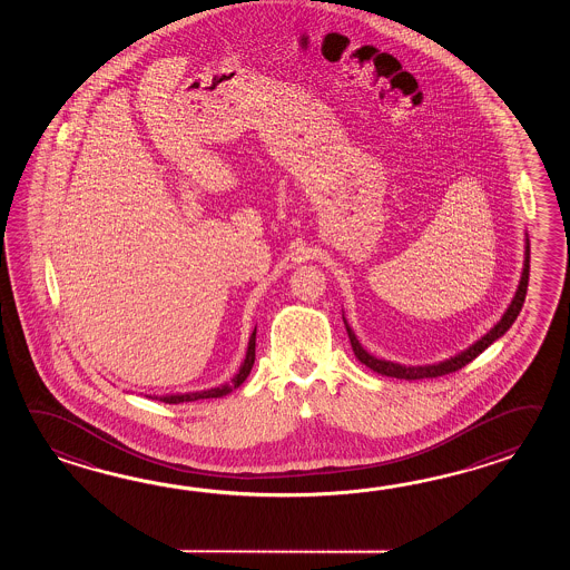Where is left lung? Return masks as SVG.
<instances>
[{
	"mask_svg": "<svg viewBox=\"0 0 570 570\" xmlns=\"http://www.w3.org/2000/svg\"><path fill=\"white\" fill-rule=\"evenodd\" d=\"M528 279H530V246L525 244V263H523V273H521L520 287L515 291V297L508 307V312L501 317V322L495 327H491L483 338L474 342L469 351L461 352L459 356L444 361V363L428 364V366H405V364L389 363V361H379L375 356H371L368 352L364 351L363 346L358 344V340L354 336L351 326L346 324V332L351 338L352 351L356 354V358L361 363L366 364L368 368H373L379 375L395 376V379H405V381H415V379H434V376L449 375L459 371L462 366L474 361L484 348H489L497 338H501L508 332L511 324L515 322V317L520 315L521 305L525 302V293H528Z\"/></svg>",
	"mask_w": 570,
	"mask_h": 570,
	"instance_id": "left-lung-1",
	"label": "left lung"
}]
</instances>
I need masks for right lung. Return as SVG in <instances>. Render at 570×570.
I'll return each mask as SVG.
<instances>
[{
    "instance_id": "right-lung-1",
    "label": "right lung",
    "mask_w": 570,
    "mask_h": 570,
    "mask_svg": "<svg viewBox=\"0 0 570 570\" xmlns=\"http://www.w3.org/2000/svg\"><path fill=\"white\" fill-rule=\"evenodd\" d=\"M255 346H256V327L248 342V352L244 358L243 366L238 371V375L234 376L232 385H219V387L207 389V391H197V393H183V395H163V397H150V400L165 401V403H185V401L197 400H214V397H222L226 393H230L232 389L240 387L246 376L250 375V368L255 364Z\"/></svg>"
}]
</instances>
